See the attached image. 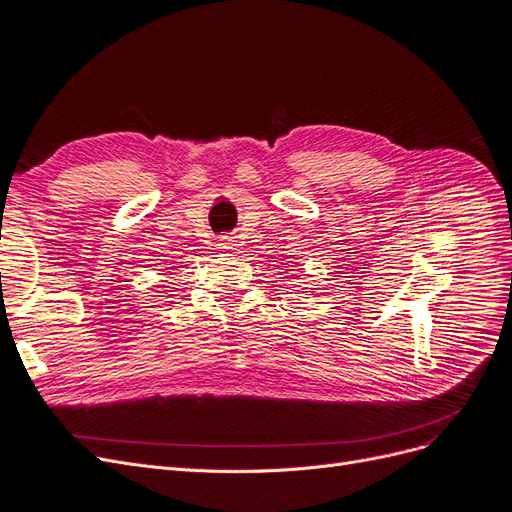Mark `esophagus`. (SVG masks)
Returning a JSON list of instances; mask_svg holds the SVG:
<instances>
[{
  "mask_svg": "<svg viewBox=\"0 0 512 512\" xmlns=\"http://www.w3.org/2000/svg\"><path fill=\"white\" fill-rule=\"evenodd\" d=\"M218 250H222V252H231V250H235V243H233V239H231V237H222V239H220V243H218Z\"/></svg>",
  "mask_w": 512,
  "mask_h": 512,
  "instance_id": "obj_1",
  "label": "esophagus"
}]
</instances>
